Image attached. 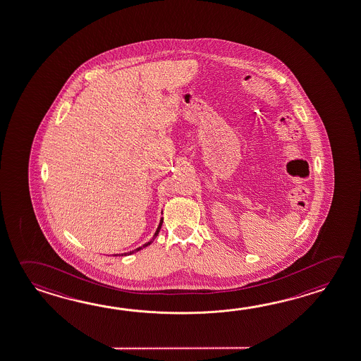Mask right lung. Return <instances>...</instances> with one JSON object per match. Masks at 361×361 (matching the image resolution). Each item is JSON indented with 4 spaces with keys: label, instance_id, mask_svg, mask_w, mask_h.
Returning <instances> with one entry per match:
<instances>
[{
    "label": "right lung",
    "instance_id": "right-lung-1",
    "mask_svg": "<svg viewBox=\"0 0 361 361\" xmlns=\"http://www.w3.org/2000/svg\"><path fill=\"white\" fill-rule=\"evenodd\" d=\"M162 224H164V218H162V219H161V222H159V225H158V228H157V231H156V233H154V236H153V238H152V240H150L149 243H147V244H145V245H143V247H144V246L150 245V244H152V243H153V240H154V238H156L157 235H158V232H159V230H161V227H162ZM143 247H137V249H135V250H133V252H125V254H121V255H130V254H133V252H139V250H140V249H143Z\"/></svg>",
    "mask_w": 361,
    "mask_h": 361
}]
</instances>
